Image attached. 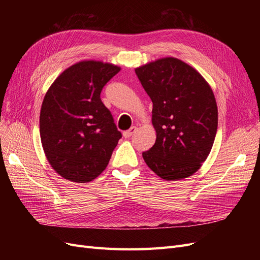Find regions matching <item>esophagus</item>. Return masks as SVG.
Returning a JSON list of instances; mask_svg holds the SVG:
<instances>
[{"label": "esophagus", "mask_w": 260, "mask_h": 260, "mask_svg": "<svg viewBox=\"0 0 260 260\" xmlns=\"http://www.w3.org/2000/svg\"><path fill=\"white\" fill-rule=\"evenodd\" d=\"M136 131H137V127H131L128 131H124V132L122 133V136H123V138H125V139L130 138Z\"/></svg>", "instance_id": "34e87169"}]
</instances>
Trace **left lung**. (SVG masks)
Listing matches in <instances>:
<instances>
[{
	"label": "left lung",
	"mask_w": 260,
	"mask_h": 260,
	"mask_svg": "<svg viewBox=\"0 0 260 260\" xmlns=\"http://www.w3.org/2000/svg\"><path fill=\"white\" fill-rule=\"evenodd\" d=\"M153 102V147L142 154L148 168L166 181L194 175L207 159L218 127L211 86L198 70L176 57L136 68Z\"/></svg>",
	"instance_id": "obj_1"
}]
</instances>
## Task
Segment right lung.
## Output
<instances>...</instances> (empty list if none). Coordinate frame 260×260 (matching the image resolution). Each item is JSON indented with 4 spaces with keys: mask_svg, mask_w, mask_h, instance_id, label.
<instances>
[{
    "mask_svg": "<svg viewBox=\"0 0 260 260\" xmlns=\"http://www.w3.org/2000/svg\"><path fill=\"white\" fill-rule=\"evenodd\" d=\"M120 69L102 60H80L46 91L40 111L41 143L51 167L64 179L90 182L107 167L121 133L100 95Z\"/></svg>",
    "mask_w": 260,
    "mask_h": 260,
    "instance_id": "add662e5",
    "label": "right lung"
}]
</instances>
